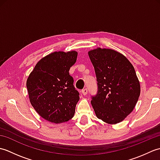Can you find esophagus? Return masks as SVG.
Listing matches in <instances>:
<instances>
[{"mask_svg":"<svg viewBox=\"0 0 160 160\" xmlns=\"http://www.w3.org/2000/svg\"><path fill=\"white\" fill-rule=\"evenodd\" d=\"M87 89H82V95L83 96H86V95L87 94Z\"/></svg>","mask_w":160,"mask_h":160,"instance_id":"esophagus-1","label":"esophagus"}]
</instances>
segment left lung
<instances>
[{"instance_id":"obj_1","label":"left lung","mask_w":160,"mask_h":160,"mask_svg":"<svg viewBox=\"0 0 160 160\" xmlns=\"http://www.w3.org/2000/svg\"><path fill=\"white\" fill-rule=\"evenodd\" d=\"M98 91L91 101L97 118L109 124L123 121L136 105L140 84L132 64L123 54L111 49L90 50Z\"/></svg>"}]
</instances>
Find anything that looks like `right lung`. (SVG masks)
<instances>
[{
    "label": "right lung",
    "instance_id": "obj_1",
    "mask_svg": "<svg viewBox=\"0 0 160 160\" xmlns=\"http://www.w3.org/2000/svg\"><path fill=\"white\" fill-rule=\"evenodd\" d=\"M77 56L76 51L49 53L37 62L27 80L30 103L52 123L67 122L74 115L80 96L69 71Z\"/></svg>",
    "mask_w": 160,
    "mask_h": 160
}]
</instances>
